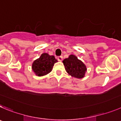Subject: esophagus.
<instances>
[{"instance_id":"esophagus-1","label":"esophagus","mask_w":121,"mask_h":121,"mask_svg":"<svg viewBox=\"0 0 121 121\" xmlns=\"http://www.w3.org/2000/svg\"><path fill=\"white\" fill-rule=\"evenodd\" d=\"M57 59H58V60L59 61H61L63 60V56H58Z\"/></svg>"}]
</instances>
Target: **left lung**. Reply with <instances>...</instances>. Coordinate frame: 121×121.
I'll list each match as a JSON object with an SVG mask.
<instances>
[{
    "mask_svg": "<svg viewBox=\"0 0 121 121\" xmlns=\"http://www.w3.org/2000/svg\"><path fill=\"white\" fill-rule=\"evenodd\" d=\"M66 71L69 75L74 78L81 79L85 77L87 72L86 66L83 62L78 59L77 56L70 55L68 58L63 61Z\"/></svg>",
    "mask_w": 121,
    "mask_h": 121,
    "instance_id": "left-lung-1",
    "label": "left lung"
}]
</instances>
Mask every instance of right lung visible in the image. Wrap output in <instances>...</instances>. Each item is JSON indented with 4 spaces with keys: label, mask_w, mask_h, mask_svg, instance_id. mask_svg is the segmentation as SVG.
<instances>
[{
    "label": "right lung",
    "mask_w": 121,
    "mask_h": 121,
    "mask_svg": "<svg viewBox=\"0 0 121 121\" xmlns=\"http://www.w3.org/2000/svg\"><path fill=\"white\" fill-rule=\"evenodd\" d=\"M58 62L54 55H49L48 53H43L39 58L34 61L32 69L35 75L43 77L52 71L54 64Z\"/></svg>",
    "instance_id": "add662e5"
}]
</instances>
